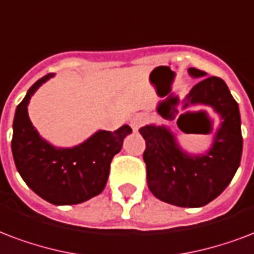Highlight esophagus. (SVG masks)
I'll list each match as a JSON object with an SVG mask.
<instances>
[{
  "instance_id": "esophagus-1",
  "label": "esophagus",
  "mask_w": 254,
  "mask_h": 254,
  "mask_svg": "<svg viewBox=\"0 0 254 254\" xmlns=\"http://www.w3.org/2000/svg\"><path fill=\"white\" fill-rule=\"evenodd\" d=\"M145 123H146V117H145L144 114H137V116H134L130 121L131 129L134 131H137Z\"/></svg>"
}]
</instances>
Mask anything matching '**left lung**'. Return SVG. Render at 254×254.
I'll use <instances>...</instances> for the list:
<instances>
[{"instance_id":"obj_1","label":"left lung","mask_w":254,"mask_h":254,"mask_svg":"<svg viewBox=\"0 0 254 254\" xmlns=\"http://www.w3.org/2000/svg\"><path fill=\"white\" fill-rule=\"evenodd\" d=\"M189 73L193 77L206 75L196 67H189ZM189 105H209L221 116L213 146L206 154L189 156L183 152L165 127L146 125L141 127L140 134L146 145L144 161L150 191L168 204L198 208L220 196L239 169L243 154L241 117L239 104L224 80L214 75L204 77L191 88L184 108L188 109ZM176 113L179 109L174 108L173 113H161V117L173 121ZM194 113L201 110H185L177 120V127L184 133H188L184 120Z\"/></svg>"}]
</instances>
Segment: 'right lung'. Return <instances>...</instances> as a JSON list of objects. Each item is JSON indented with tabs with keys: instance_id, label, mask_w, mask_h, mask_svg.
I'll list each match as a JSON object with an SVG mask.
<instances>
[{
	"instance_id": "obj_1",
	"label": "right lung",
	"mask_w": 254,
	"mask_h": 254,
	"mask_svg": "<svg viewBox=\"0 0 254 254\" xmlns=\"http://www.w3.org/2000/svg\"><path fill=\"white\" fill-rule=\"evenodd\" d=\"M50 77L53 73L33 84L15 109L13 158L22 180L41 198L54 205L80 204L104 190L112 158L121 150L131 127L124 125L114 131H97L71 149L52 146L40 137L28 116L30 97Z\"/></svg>"
}]
</instances>
